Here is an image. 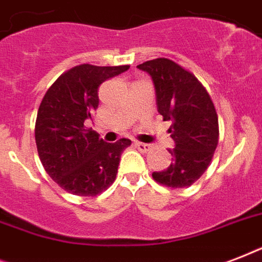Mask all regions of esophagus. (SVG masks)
Here are the masks:
<instances>
[{
  "instance_id": "obj_1",
  "label": "esophagus",
  "mask_w": 262,
  "mask_h": 262,
  "mask_svg": "<svg viewBox=\"0 0 262 262\" xmlns=\"http://www.w3.org/2000/svg\"><path fill=\"white\" fill-rule=\"evenodd\" d=\"M136 147L139 148L141 152H148L152 148L151 144H145V143H136Z\"/></svg>"
}]
</instances>
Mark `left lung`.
<instances>
[{
  "mask_svg": "<svg viewBox=\"0 0 262 262\" xmlns=\"http://www.w3.org/2000/svg\"><path fill=\"white\" fill-rule=\"evenodd\" d=\"M137 68L151 75L158 111L164 121H172L168 129L175 143L168 151L172 162L152 178L172 189L190 186L209 167L219 143L215 104L199 79L172 59H151Z\"/></svg>",
  "mask_w": 262,
  "mask_h": 262,
  "instance_id": "1",
  "label": "left lung"
}]
</instances>
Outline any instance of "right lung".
<instances>
[{"label": "right lung", "mask_w": 262, "mask_h": 262, "mask_svg": "<svg viewBox=\"0 0 262 262\" xmlns=\"http://www.w3.org/2000/svg\"><path fill=\"white\" fill-rule=\"evenodd\" d=\"M127 69L129 65H77L59 76L43 96L35 122L39 159L68 193L95 197L115 181L121 154L132 141L106 143L85 122L99 106V85Z\"/></svg>", "instance_id": "right-lung-1"}]
</instances>
